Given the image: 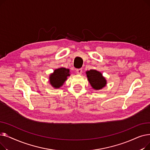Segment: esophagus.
I'll use <instances>...</instances> for the list:
<instances>
[{
	"label": "esophagus",
	"mask_w": 150,
	"mask_h": 150,
	"mask_svg": "<svg viewBox=\"0 0 150 150\" xmlns=\"http://www.w3.org/2000/svg\"><path fill=\"white\" fill-rule=\"evenodd\" d=\"M76 72L78 74H81L82 73V69H77L76 70Z\"/></svg>",
	"instance_id": "obj_1"
}]
</instances>
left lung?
I'll list each match as a JSON object with an SVG mask.
<instances>
[{
    "label": "left lung",
    "mask_w": 150,
    "mask_h": 150,
    "mask_svg": "<svg viewBox=\"0 0 150 150\" xmlns=\"http://www.w3.org/2000/svg\"><path fill=\"white\" fill-rule=\"evenodd\" d=\"M86 74L89 82L94 89L100 90L106 86V80L105 78L98 71L91 69L88 70Z\"/></svg>",
    "instance_id": "left-lung-1"
}]
</instances>
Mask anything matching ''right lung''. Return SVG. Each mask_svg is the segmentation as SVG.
<instances>
[{
  "mask_svg": "<svg viewBox=\"0 0 150 150\" xmlns=\"http://www.w3.org/2000/svg\"><path fill=\"white\" fill-rule=\"evenodd\" d=\"M70 70L69 69L61 67L54 70L53 73L51 74L49 76V81L52 87L55 89L59 88L63 85L67 76H69Z\"/></svg>",
  "mask_w": 150,
  "mask_h": 150,
  "instance_id": "1",
  "label": "right lung"
}]
</instances>
